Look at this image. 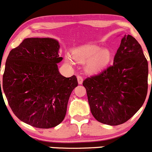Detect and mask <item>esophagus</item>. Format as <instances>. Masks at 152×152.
<instances>
[{"label":"esophagus","instance_id":"esophagus-1","mask_svg":"<svg viewBox=\"0 0 152 152\" xmlns=\"http://www.w3.org/2000/svg\"><path fill=\"white\" fill-rule=\"evenodd\" d=\"M77 82L78 84H82L83 83V79L81 76H77Z\"/></svg>","mask_w":152,"mask_h":152}]
</instances>
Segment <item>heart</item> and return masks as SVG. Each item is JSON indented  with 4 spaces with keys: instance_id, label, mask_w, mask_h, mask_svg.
<instances>
[{
    "instance_id": "1",
    "label": "heart",
    "mask_w": 152,
    "mask_h": 152,
    "mask_svg": "<svg viewBox=\"0 0 152 152\" xmlns=\"http://www.w3.org/2000/svg\"><path fill=\"white\" fill-rule=\"evenodd\" d=\"M72 58L79 64H85V70L89 74H96L109 66L113 60V53L109 49H102L97 45H86L75 49ZM65 62L73 66L72 60L69 55L65 56Z\"/></svg>"
}]
</instances>
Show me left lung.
I'll return each mask as SVG.
<instances>
[{
    "instance_id": "1",
    "label": "left lung",
    "mask_w": 152,
    "mask_h": 152,
    "mask_svg": "<svg viewBox=\"0 0 152 152\" xmlns=\"http://www.w3.org/2000/svg\"><path fill=\"white\" fill-rule=\"evenodd\" d=\"M148 74V61L142 47L134 37L125 34L113 65L83 83L94 118L109 126L129 121L145 101Z\"/></svg>"
}]
</instances>
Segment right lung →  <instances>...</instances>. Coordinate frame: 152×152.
Masks as SVG:
<instances>
[{"label":"right lung","instance_id":"add662e5","mask_svg":"<svg viewBox=\"0 0 152 152\" xmlns=\"http://www.w3.org/2000/svg\"><path fill=\"white\" fill-rule=\"evenodd\" d=\"M59 42L51 37H30L12 49L7 57L1 88L15 116L25 124L49 129L66 116L75 75L66 77L58 64Z\"/></svg>","mask_w":152,"mask_h":152}]
</instances>
